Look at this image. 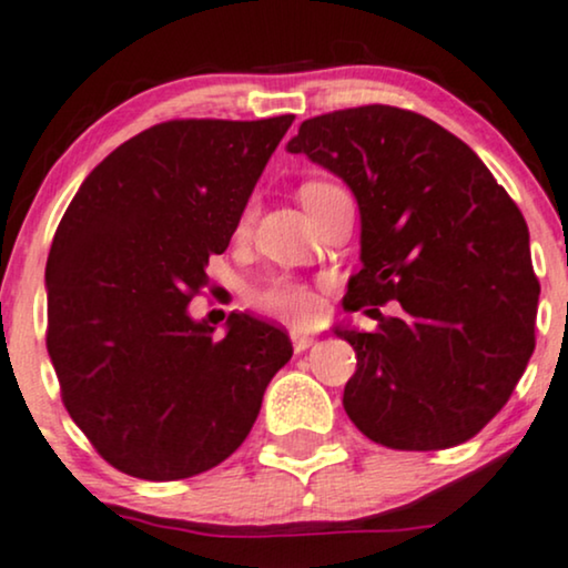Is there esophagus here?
Here are the masks:
<instances>
[{"label": "esophagus", "instance_id": "34e87169", "mask_svg": "<svg viewBox=\"0 0 568 568\" xmlns=\"http://www.w3.org/2000/svg\"><path fill=\"white\" fill-rule=\"evenodd\" d=\"M291 341H293V349L296 352H306L314 344L312 336H302V333H291Z\"/></svg>", "mask_w": 568, "mask_h": 568}]
</instances>
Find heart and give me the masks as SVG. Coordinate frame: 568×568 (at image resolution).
<instances>
[{
	"mask_svg": "<svg viewBox=\"0 0 568 568\" xmlns=\"http://www.w3.org/2000/svg\"><path fill=\"white\" fill-rule=\"evenodd\" d=\"M327 182H310L302 187V195L312 193V190L323 187ZM248 222V214L243 216V224ZM254 304L256 310H262L272 317L285 320V323L293 325H310L323 314V304H320L317 293H314L310 285L298 283V280L291 277H275L270 283L262 285V288L254 291Z\"/></svg>",
	"mask_w": 568,
	"mask_h": 568,
	"instance_id": "heart-1",
	"label": "heart"
}]
</instances>
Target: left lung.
I'll return each instance as SVG.
<instances>
[{
  "mask_svg": "<svg viewBox=\"0 0 568 568\" xmlns=\"http://www.w3.org/2000/svg\"><path fill=\"white\" fill-rule=\"evenodd\" d=\"M288 150L338 174L359 203L362 270L344 306L378 327H336L357 352L346 415L388 449L468 442L535 352L539 280L514 197L466 142L405 108L314 115ZM388 301L406 314L384 318Z\"/></svg>",
  "mask_w": 568,
  "mask_h": 568,
  "instance_id": "obj_1",
  "label": "left lung"
}]
</instances>
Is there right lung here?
<instances>
[{
  "label": "right lung",
  "mask_w": 568,
  "mask_h": 568,
  "mask_svg": "<svg viewBox=\"0 0 568 568\" xmlns=\"http://www.w3.org/2000/svg\"><path fill=\"white\" fill-rule=\"evenodd\" d=\"M291 124L163 121L94 166L60 219L47 352L68 415L121 474L180 481L227 460L291 359L251 314H230L224 338L187 314Z\"/></svg>",
  "instance_id": "right-lung-1"
}]
</instances>
